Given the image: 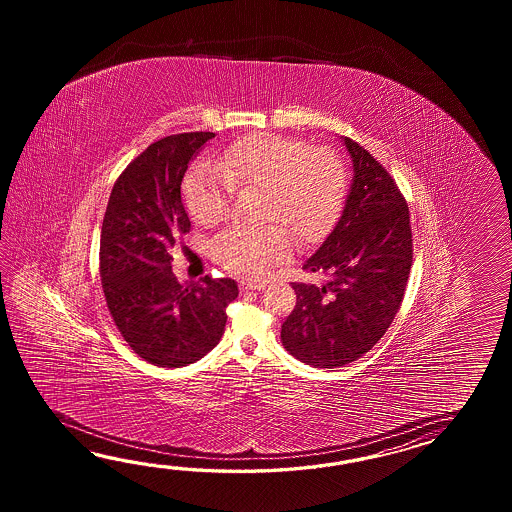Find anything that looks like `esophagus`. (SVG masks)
<instances>
[{"label": "esophagus", "mask_w": 512, "mask_h": 512, "mask_svg": "<svg viewBox=\"0 0 512 512\" xmlns=\"http://www.w3.org/2000/svg\"><path fill=\"white\" fill-rule=\"evenodd\" d=\"M263 287H265V283L251 282V280H243V282H240L241 291H256V289L260 291Z\"/></svg>", "instance_id": "1"}]
</instances>
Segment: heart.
Returning a JSON list of instances; mask_svg holds the SVG:
<instances>
[{
  "instance_id": "1",
  "label": "heart",
  "mask_w": 512,
  "mask_h": 512,
  "mask_svg": "<svg viewBox=\"0 0 512 512\" xmlns=\"http://www.w3.org/2000/svg\"><path fill=\"white\" fill-rule=\"evenodd\" d=\"M261 188L263 227H230L212 243L214 258L232 274L260 280L289 260L294 233L315 243L337 221L348 192V172L337 153L300 139L252 133L227 146L218 166L199 163L183 179V201L199 225L229 212L236 188Z\"/></svg>"
}]
</instances>
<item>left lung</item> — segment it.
<instances>
[{
	"mask_svg": "<svg viewBox=\"0 0 512 512\" xmlns=\"http://www.w3.org/2000/svg\"><path fill=\"white\" fill-rule=\"evenodd\" d=\"M353 183L333 232L305 261L326 274L293 283L296 305L282 326L285 349L315 368L360 359L397 315L412 267L410 212L399 186L368 150L344 137Z\"/></svg>",
	"mask_w": 512,
	"mask_h": 512,
	"instance_id": "8db88e82",
	"label": "left lung"
}]
</instances>
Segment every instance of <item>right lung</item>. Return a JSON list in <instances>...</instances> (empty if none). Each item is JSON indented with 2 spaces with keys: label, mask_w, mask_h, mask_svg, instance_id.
Returning <instances> with one entry per match:
<instances>
[{
  "label": "right lung",
  "mask_w": 512,
  "mask_h": 512,
  "mask_svg": "<svg viewBox=\"0 0 512 512\" xmlns=\"http://www.w3.org/2000/svg\"><path fill=\"white\" fill-rule=\"evenodd\" d=\"M214 133L194 131L153 142L119 175L100 232V278L120 335L141 359L181 368L205 357L238 296L230 278L177 282L170 256L190 230L181 201L188 163Z\"/></svg>",
  "instance_id": "right-lung-1"
}]
</instances>
